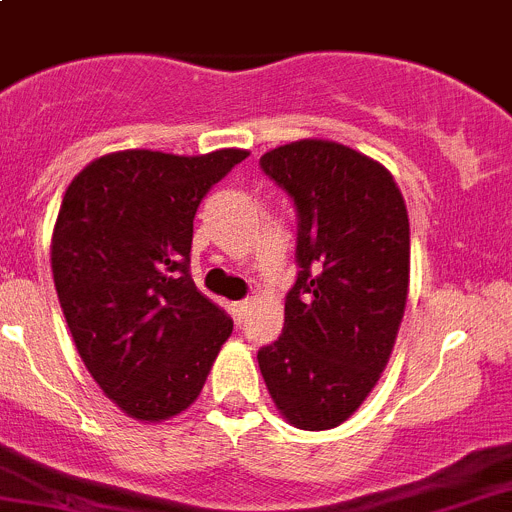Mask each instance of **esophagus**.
<instances>
[{"label": "esophagus", "instance_id": "obj_1", "mask_svg": "<svg viewBox=\"0 0 512 512\" xmlns=\"http://www.w3.org/2000/svg\"><path fill=\"white\" fill-rule=\"evenodd\" d=\"M231 312H233V317H236V322H241L248 312V302H233Z\"/></svg>", "mask_w": 512, "mask_h": 512}]
</instances>
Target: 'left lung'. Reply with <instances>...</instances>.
<instances>
[{"label": "left lung", "mask_w": 512, "mask_h": 512, "mask_svg": "<svg viewBox=\"0 0 512 512\" xmlns=\"http://www.w3.org/2000/svg\"><path fill=\"white\" fill-rule=\"evenodd\" d=\"M297 208V281L281 337L259 350L276 409L297 429H335L368 398L409 297V213L381 162L327 139L261 157Z\"/></svg>", "instance_id": "8db88e82"}]
</instances>
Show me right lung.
Here are the masks:
<instances>
[{
	"label": "right lung",
	"instance_id": "right-lung-1",
	"mask_svg": "<svg viewBox=\"0 0 512 512\" xmlns=\"http://www.w3.org/2000/svg\"><path fill=\"white\" fill-rule=\"evenodd\" d=\"M246 149L200 157L126 149L68 185L50 243L75 350L137 421L182 414L203 391L233 320L190 279L192 220Z\"/></svg>",
	"mask_w": 512,
	"mask_h": 512
}]
</instances>
